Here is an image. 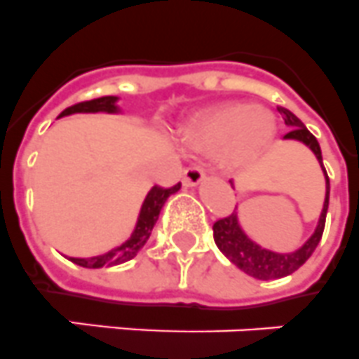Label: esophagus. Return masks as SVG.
<instances>
[{
  "instance_id": "34e87169",
  "label": "esophagus",
  "mask_w": 359,
  "mask_h": 359,
  "mask_svg": "<svg viewBox=\"0 0 359 359\" xmlns=\"http://www.w3.org/2000/svg\"><path fill=\"white\" fill-rule=\"evenodd\" d=\"M203 180L204 173L201 171V168H188V170L182 173V184H184L186 188H197Z\"/></svg>"
}]
</instances>
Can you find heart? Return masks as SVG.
Wrapping results in <instances>:
<instances>
[{"label":"heart","mask_w":359,"mask_h":359,"mask_svg":"<svg viewBox=\"0 0 359 359\" xmlns=\"http://www.w3.org/2000/svg\"><path fill=\"white\" fill-rule=\"evenodd\" d=\"M276 116L263 105H215L189 116L177 131L180 146L195 153L219 149L228 171L250 170L276 137Z\"/></svg>","instance_id":"obj_1"}]
</instances>
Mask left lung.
<instances>
[{
  "instance_id": "1",
  "label": "left lung",
  "mask_w": 359,
  "mask_h": 359,
  "mask_svg": "<svg viewBox=\"0 0 359 359\" xmlns=\"http://www.w3.org/2000/svg\"><path fill=\"white\" fill-rule=\"evenodd\" d=\"M277 111L283 116L285 123L290 128V133L285 135L283 140L301 142L303 146L309 147L310 151L314 153L316 158H318L325 177V201L312 236L299 248L292 250V252H273V250H268L259 245L257 241L252 239L245 231V228L241 226L237 210L231 215L224 217V219L213 224V239H215L217 248L221 250L222 254L230 259V263L236 264L239 270L255 277V279H263V281L290 276V273L296 272L301 264H305V261L310 255L314 254L316 246L319 245L321 236H323L325 219H327L328 210V195H330V180H328V175L325 171L321 147H319L316 137L310 133L309 129L305 128V123L301 122L292 111L285 109V107H277ZM231 188H236L233 180H231Z\"/></svg>"
}]
</instances>
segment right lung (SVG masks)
<instances>
[{
  "label": "right lung",
  "mask_w": 359,
  "mask_h": 359,
  "mask_svg": "<svg viewBox=\"0 0 359 359\" xmlns=\"http://www.w3.org/2000/svg\"><path fill=\"white\" fill-rule=\"evenodd\" d=\"M120 96H102V98H95V100L82 102V104L71 105L65 111L60 113L58 118L62 116H69V114L76 113H107V114H122V107H120ZM180 189V184L173 186L170 189L162 188H151L144 197V203L138 212L137 222L131 231V236L123 241L122 245L114 246V248L107 250L105 254L93 255V257H69L74 264L83 268H109L122 264L129 259H133L135 255L144 248L149 236H151L153 226L156 224V219L161 215L162 206L165 201L173 194H177Z\"/></svg>",
  "instance_id": "obj_1"
}]
</instances>
